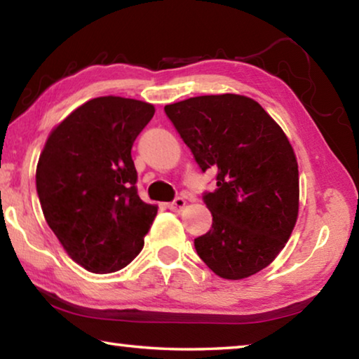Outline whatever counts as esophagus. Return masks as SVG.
<instances>
[{"label": "esophagus", "mask_w": 359, "mask_h": 359, "mask_svg": "<svg viewBox=\"0 0 359 359\" xmlns=\"http://www.w3.org/2000/svg\"><path fill=\"white\" fill-rule=\"evenodd\" d=\"M184 205H186V201L183 197H176L173 202H170L167 207L170 208V210H181V208H184Z\"/></svg>", "instance_id": "1"}]
</instances>
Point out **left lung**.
<instances>
[{"label":"left lung","instance_id":"1","mask_svg":"<svg viewBox=\"0 0 359 359\" xmlns=\"http://www.w3.org/2000/svg\"><path fill=\"white\" fill-rule=\"evenodd\" d=\"M163 109L202 172L216 170V189L203 194L213 224L194 240L197 255L221 278L257 273L285 248L297 221L299 170L290 140L259 103L235 93Z\"/></svg>","mask_w":359,"mask_h":359}]
</instances>
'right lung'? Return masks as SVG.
<instances>
[{
  "instance_id": "1",
  "label": "right lung",
  "mask_w": 359,
  "mask_h": 359,
  "mask_svg": "<svg viewBox=\"0 0 359 359\" xmlns=\"http://www.w3.org/2000/svg\"><path fill=\"white\" fill-rule=\"evenodd\" d=\"M154 111L133 98L89 100L52 130L41 152L36 191L44 218L89 272L130 264L156 218V205L138 196L132 158L133 141Z\"/></svg>"
}]
</instances>
